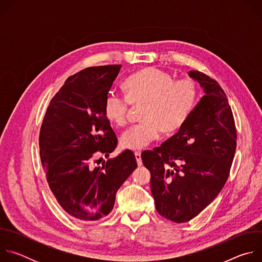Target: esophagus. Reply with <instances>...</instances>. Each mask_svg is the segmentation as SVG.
I'll return each mask as SVG.
<instances>
[{"instance_id":"34e87169","label":"esophagus","mask_w":262,"mask_h":262,"mask_svg":"<svg viewBox=\"0 0 262 262\" xmlns=\"http://www.w3.org/2000/svg\"><path fill=\"white\" fill-rule=\"evenodd\" d=\"M135 157H136V161H137V164L138 166H142L143 163H142V159H141V152L140 151H136L135 152Z\"/></svg>"}]
</instances>
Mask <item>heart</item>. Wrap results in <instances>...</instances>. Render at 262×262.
Returning <instances> with one entry per match:
<instances>
[{
  "instance_id": "b5f03b06",
  "label": "heart",
  "mask_w": 262,
  "mask_h": 262,
  "mask_svg": "<svg viewBox=\"0 0 262 262\" xmlns=\"http://www.w3.org/2000/svg\"><path fill=\"white\" fill-rule=\"evenodd\" d=\"M125 97L108 92L103 100V114L114 125L126 123L129 103H144L142 123L126 129L121 146L129 150H141L159 139L161 132L171 134L178 130L191 116L198 98V87L194 80L175 81L170 73L146 67L123 82Z\"/></svg>"
}]
</instances>
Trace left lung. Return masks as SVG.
<instances>
[{
	"label": "left lung",
	"instance_id": "8db88e82",
	"mask_svg": "<svg viewBox=\"0 0 262 262\" xmlns=\"http://www.w3.org/2000/svg\"><path fill=\"white\" fill-rule=\"evenodd\" d=\"M189 76L205 94L174 136L142 154L151 174L157 211L175 223L189 222L214 200L228 178L236 149L225 92L200 71L191 70Z\"/></svg>",
	"mask_w": 262,
	"mask_h": 262
}]
</instances>
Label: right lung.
<instances>
[{
  "instance_id": "right-lung-1",
  "label": "right lung",
  "mask_w": 262,
  "mask_h": 262,
  "mask_svg": "<svg viewBox=\"0 0 262 262\" xmlns=\"http://www.w3.org/2000/svg\"><path fill=\"white\" fill-rule=\"evenodd\" d=\"M121 65L94 66L69 77L52 98L39 135L40 159L61 207L79 221H97L114 207L116 193L137 168L124 150L92 168L95 152L115 150L117 138L103 114V100Z\"/></svg>"
}]
</instances>
